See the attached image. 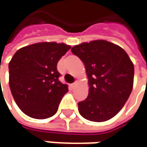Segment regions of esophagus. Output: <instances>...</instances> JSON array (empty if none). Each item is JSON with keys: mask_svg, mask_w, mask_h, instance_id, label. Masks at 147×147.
Wrapping results in <instances>:
<instances>
[{"mask_svg": "<svg viewBox=\"0 0 147 147\" xmlns=\"http://www.w3.org/2000/svg\"><path fill=\"white\" fill-rule=\"evenodd\" d=\"M76 85H77V81H75L73 84L71 85V86H72V87H76Z\"/></svg>", "mask_w": 147, "mask_h": 147, "instance_id": "1", "label": "esophagus"}]
</instances>
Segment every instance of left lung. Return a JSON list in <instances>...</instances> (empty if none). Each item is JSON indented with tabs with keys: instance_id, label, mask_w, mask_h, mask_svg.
Segmentation results:
<instances>
[{
	"instance_id": "obj_1",
	"label": "left lung",
	"mask_w": 147,
	"mask_h": 147,
	"mask_svg": "<svg viewBox=\"0 0 147 147\" xmlns=\"http://www.w3.org/2000/svg\"><path fill=\"white\" fill-rule=\"evenodd\" d=\"M84 62L89 94L78 103L80 114L92 122L114 117L128 99L133 86L134 66L122 48L105 40L83 42L71 48Z\"/></svg>"
}]
</instances>
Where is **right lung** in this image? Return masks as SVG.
Returning <instances> with one entry per match:
<instances>
[{
    "label": "right lung",
    "mask_w": 147,
    "mask_h": 147,
    "mask_svg": "<svg viewBox=\"0 0 147 147\" xmlns=\"http://www.w3.org/2000/svg\"><path fill=\"white\" fill-rule=\"evenodd\" d=\"M70 48L64 43L38 42L19 49L10 60V91L29 117L45 119L57 111L68 86L59 80L57 65Z\"/></svg>",
    "instance_id": "obj_1"
}]
</instances>
